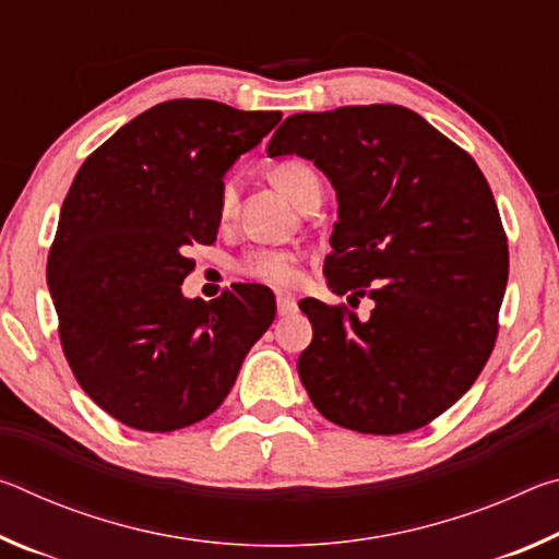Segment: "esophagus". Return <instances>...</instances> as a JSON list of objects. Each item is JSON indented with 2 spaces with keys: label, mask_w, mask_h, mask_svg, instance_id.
I'll return each mask as SVG.
<instances>
[{
  "label": "esophagus",
  "mask_w": 559,
  "mask_h": 559,
  "mask_svg": "<svg viewBox=\"0 0 559 559\" xmlns=\"http://www.w3.org/2000/svg\"><path fill=\"white\" fill-rule=\"evenodd\" d=\"M276 306H278V316H293L298 310V300L293 298L290 293H278Z\"/></svg>",
  "instance_id": "1"
}]
</instances>
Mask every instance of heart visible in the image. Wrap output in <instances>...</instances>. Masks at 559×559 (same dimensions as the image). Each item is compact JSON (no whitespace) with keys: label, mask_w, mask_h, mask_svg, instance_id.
Returning a JSON list of instances; mask_svg holds the SVG:
<instances>
[{"label":"heart","mask_w":559,"mask_h":559,"mask_svg":"<svg viewBox=\"0 0 559 559\" xmlns=\"http://www.w3.org/2000/svg\"><path fill=\"white\" fill-rule=\"evenodd\" d=\"M271 185L278 189L283 197H288L293 204H300L302 197L310 187L320 185L316 169L300 163V159H283L269 169ZM236 210V189L231 185H224L219 192V204H216V212H219V219L226 222L231 219ZM239 271L246 278H253L259 283H266L273 288H290L300 281V257L293 251L283 249H257L246 253L239 263Z\"/></svg>","instance_id":"1"}]
</instances>
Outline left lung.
Returning a JSON list of instances; mask_svg holds the SVG:
<instances>
[{
	"label": "left lung",
	"instance_id": "obj_1",
	"mask_svg": "<svg viewBox=\"0 0 559 559\" xmlns=\"http://www.w3.org/2000/svg\"><path fill=\"white\" fill-rule=\"evenodd\" d=\"M269 157L313 159L337 192L328 286L372 298L359 320L306 298L313 343L298 374L337 427L392 437L427 427L493 353L508 239L473 157L402 106H345L283 120Z\"/></svg>",
	"mask_w": 559,
	"mask_h": 559
}]
</instances>
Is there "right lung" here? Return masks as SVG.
Masks as SVG:
<instances>
[{
    "label": "right lung",
    "instance_id": "right-lung-1",
    "mask_svg": "<svg viewBox=\"0 0 559 559\" xmlns=\"http://www.w3.org/2000/svg\"><path fill=\"white\" fill-rule=\"evenodd\" d=\"M278 110L177 98L140 112L81 165L46 263L63 355L112 419L165 433L202 421L276 318L261 286L185 298L192 243H214L224 175Z\"/></svg>",
    "mask_w": 559,
    "mask_h": 559
}]
</instances>
